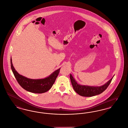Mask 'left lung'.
Returning a JSON list of instances; mask_svg holds the SVG:
<instances>
[{
	"label": "left lung",
	"instance_id": "1",
	"mask_svg": "<svg viewBox=\"0 0 128 128\" xmlns=\"http://www.w3.org/2000/svg\"><path fill=\"white\" fill-rule=\"evenodd\" d=\"M114 76L108 82L104 85L100 86H88L80 85L78 84L76 80L70 74V78L74 90L80 96H93L98 94H100L103 92L108 86Z\"/></svg>",
	"mask_w": 128,
	"mask_h": 128
}]
</instances>
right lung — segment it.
Returning a JSON list of instances; mask_svg holds the SVG:
<instances>
[{
    "label": "right lung",
    "mask_w": 128,
    "mask_h": 128,
    "mask_svg": "<svg viewBox=\"0 0 128 128\" xmlns=\"http://www.w3.org/2000/svg\"><path fill=\"white\" fill-rule=\"evenodd\" d=\"M11 68L17 82L23 89L28 92L41 94L48 91L52 87L55 82L61 68L57 69L46 78L40 79H32L26 78L20 74L15 69L13 66L12 59H10Z\"/></svg>",
    "instance_id": "right-lung-1"
}]
</instances>
